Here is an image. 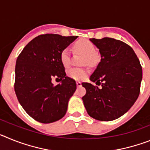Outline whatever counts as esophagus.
I'll list each match as a JSON object with an SVG mask.
<instances>
[{"instance_id": "esophagus-1", "label": "esophagus", "mask_w": 150, "mask_h": 150, "mask_svg": "<svg viewBox=\"0 0 150 150\" xmlns=\"http://www.w3.org/2000/svg\"><path fill=\"white\" fill-rule=\"evenodd\" d=\"M76 86H77L78 87H81L82 86V83H81V82H79V81L76 82Z\"/></svg>"}]
</instances>
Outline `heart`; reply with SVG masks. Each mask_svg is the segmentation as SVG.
<instances>
[{
    "label": "heart",
    "instance_id": "1",
    "mask_svg": "<svg viewBox=\"0 0 150 150\" xmlns=\"http://www.w3.org/2000/svg\"><path fill=\"white\" fill-rule=\"evenodd\" d=\"M74 50L77 52L85 55L84 63L92 64L96 61V47L92 42L88 40H80L74 44ZM60 60L62 65L67 68L71 64V50L69 48L64 49L61 52ZM88 74V71L86 69L73 67L67 71V76L75 80H82Z\"/></svg>",
    "mask_w": 150,
    "mask_h": 150
}]
</instances>
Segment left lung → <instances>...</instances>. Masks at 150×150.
Listing matches in <instances>:
<instances>
[{"label": "left lung", "instance_id": "8db88e82", "mask_svg": "<svg viewBox=\"0 0 150 150\" xmlns=\"http://www.w3.org/2000/svg\"><path fill=\"white\" fill-rule=\"evenodd\" d=\"M99 50L100 62L90 76L92 83H83L86 94L82 98L91 117L112 121L124 115L140 94L142 67L133 49L110 38L89 39Z\"/></svg>", "mask_w": 150, "mask_h": 150}]
</instances>
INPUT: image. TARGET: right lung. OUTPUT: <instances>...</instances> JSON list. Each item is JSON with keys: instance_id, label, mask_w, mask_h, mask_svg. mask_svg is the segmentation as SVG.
<instances>
[{"instance_id": "1", "label": "right lung", "mask_w": 150, "mask_h": 150, "mask_svg": "<svg viewBox=\"0 0 150 150\" xmlns=\"http://www.w3.org/2000/svg\"><path fill=\"white\" fill-rule=\"evenodd\" d=\"M77 37L42 34L30 41L17 58L15 91L28 114L42 123L61 120L76 89V82L66 76L60 55ZM62 79L54 87L51 79Z\"/></svg>"}]
</instances>
